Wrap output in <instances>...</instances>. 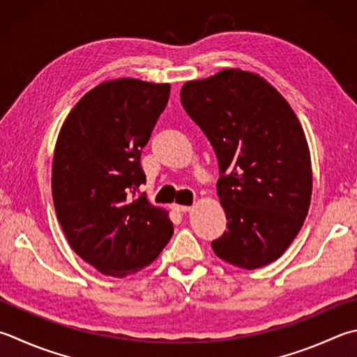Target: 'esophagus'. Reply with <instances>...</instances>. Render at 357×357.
Returning a JSON list of instances; mask_svg holds the SVG:
<instances>
[{"label":"esophagus","mask_w":357,"mask_h":357,"mask_svg":"<svg viewBox=\"0 0 357 357\" xmlns=\"http://www.w3.org/2000/svg\"><path fill=\"white\" fill-rule=\"evenodd\" d=\"M172 208H174V211H177V213H186V211H190L192 206H191V205H178V204H174Z\"/></svg>","instance_id":"1"}]
</instances>
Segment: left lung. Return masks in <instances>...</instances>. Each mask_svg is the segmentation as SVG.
Returning <instances> with one entry per match:
<instances>
[{
    "mask_svg": "<svg viewBox=\"0 0 357 357\" xmlns=\"http://www.w3.org/2000/svg\"><path fill=\"white\" fill-rule=\"evenodd\" d=\"M180 100L218 157L228 230L211 242L214 253L247 271L271 264L311 204V155L298 118L271 84L242 70L186 82Z\"/></svg>",
    "mask_w": 357,
    "mask_h": 357,
    "instance_id": "8db88e82",
    "label": "left lung"
}]
</instances>
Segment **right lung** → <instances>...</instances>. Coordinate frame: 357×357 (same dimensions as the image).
I'll return each mask as SVG.
<instances>
[{
	"mask_svg": "<svg viewBox=\"0 0 357 357\" xmlns=\"http://www.w3.org/2000/svg\"><path fill=\"white\" fill-rule=\"evenodd\" d=\"M169 84L107 80L74 105L52 160V200L70 245L100 273L123 278L169 242L167 211L152 206L141 151L169 99Z\"/></svg>",
	"mask_w": 357,
	"mask_h": 357,
	"instance_id": "right-lung-1",
	"label": "right lung"
}]
</instances>
